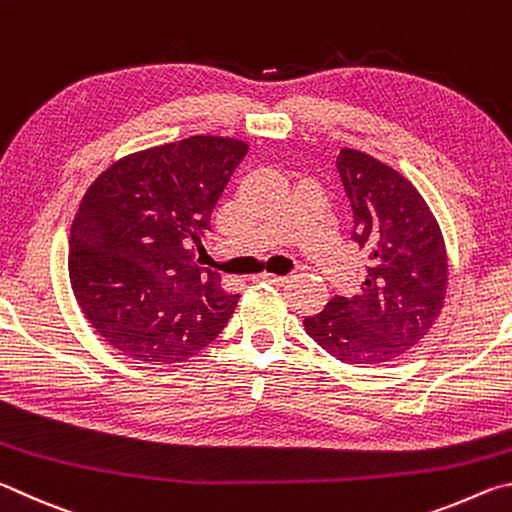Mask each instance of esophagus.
Masks as SVG:
<instances>
[{"label":"esophagus","mask_w":512,"mask_h":512,"mask_svg":"<svg viewBox=\"0 0 512 512\" xmlns=\"http://www.w3.org/2000/svg\"><path fill=\"white\" fill-rule=\"evenodd\" d=\"M257 282H268V284H284V282H289V277H284V275H273V273H259L257 277H255Z\"/></svg>","instance_id":"34e87169"}]
</instances>
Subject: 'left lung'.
Listing matches in <instances>:
<instances>
[{"label": "left lung", "mask_w": 512, "mask_h": 512, "mask_svg": "<svg viewBox=\"0 0 512 512\" xmlns=\"http://www.w3.org/2000/svg\"><path fill=\"white\" fill-rule=\"evenodd\" d=\"M354 214L352 241L368 255L357 296H334L302 320L334 359L379 366L413 348L443 309L447 250L422 194L391 164L357 149L336 158Z\"/></svg>", "instance_id": "obj_1"}]
</instances>
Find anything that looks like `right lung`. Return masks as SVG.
Listing matches in <instances>:
<instances>
[{
	"instance_id": "obj_1",
	"label": "right lung",
	"mask_w": 512,
	"mask_h": 512,
	"mask_svg": "<svg viewBox=\"0 0 512 512\" xmlns=\"http://www.w3.org/2000/svg\"><path fill=\"white\" fill-rule=\"evenodd\" d=\"M248 144L194 135L126 155L88 187L69 230V282L103 341L140 363L207 348L239 296L196 264Z\"/></svg>"
}]
</instances>
